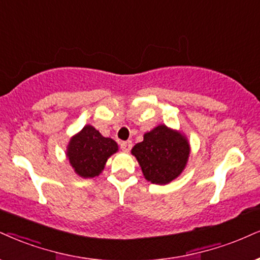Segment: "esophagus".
Returning <instances> with one entry per match:
<instances>
[{"mask_svg": "<svg viewBox=\"0 0 260 260\" xmlns=\"http://www.w3.org/2000/svg\"><path fill=\"white\" fill-rule=\"evenodd\" d=\"M120 147L124 152H130V149L133 148V142L131 141H125V142L120 143Z\"/></svg>", "mask_w": 260, "mask_h": 260, "instance_id": "obj_1", "label": "esophagus"}]
</instances>
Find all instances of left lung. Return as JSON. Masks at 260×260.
<instances>
[{"label":"left lung","instance_id":"obj_1","mask_svg":"<svg viewBox=\"0 0 260 260\" xmlns=\"http://www.w3.org/2000/svg\"><path fill=\"white\" fill-rule=\"evenodd\" d=\"M150 183L164 185L181 176L188 164L190 145L179 130L160 124L147 131L143 141L131 149Z\"/></svg>","mask_w":260,"mask_h":260}]
</instances>
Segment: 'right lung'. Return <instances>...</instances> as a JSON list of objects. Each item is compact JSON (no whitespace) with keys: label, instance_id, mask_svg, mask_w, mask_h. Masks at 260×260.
I'll list each match as a JSON object with an SVG mask.
<instances>
[{"label":"right lung","instance_id":"right-lung-1","mask_svg":"<svg viewBox=\"0 0 260 260\" xmlns=\"http://www.w3.org/2000/svg\"><path fill=\"white\" fill-rule=\"evenodd\" d=\"M114 140L105 137L90 124L70 139L66 158L75 172L82 178H94L104 171L107 159L118 152Z\"/></svg>","mask_w":260,"mask_h":260}]
</instances>
